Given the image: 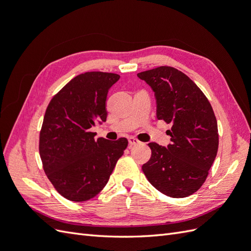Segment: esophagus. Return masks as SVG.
<instances>
[{"label":"esophagus","instance_id":"esophagus-1","mask_svg":"<svg viewBox=\"0 0 251 251\" xmlns=\"http://www.w3.org/2000/svg\"><path fill=\"white\" fill-rule=\"evenodd\" d=\"M128 143H130L131 146H136V144L139 143V140L135 137H128Z\"/></svg>","mask_w":251,"mask_h":251}]
</instances>
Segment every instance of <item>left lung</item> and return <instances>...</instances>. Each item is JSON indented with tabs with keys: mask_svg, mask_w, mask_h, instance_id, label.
Returning a JSON list of instances; mask_svg holds the SVG:
<instances>
[{
	"mask_svg": "<svg viewBox=\"0 0 251 251\" xmlns=\"http://www.w3.org/2000/svg\"><path fill=\"white\" fill-rule=\"evenodd\" d=\"M137 76L153 89L157 118L172 124L168 149L149 143L151 155L142 172L159 192L184 198L202 186L219 147L218 125L207 97L186 74L170 66Z\"/></svg>",
	"mask_w": 251,
	"mask_h": 251,
	"instance_id": "left-lung-1",
	"label": "left lung"
}]
</instances>
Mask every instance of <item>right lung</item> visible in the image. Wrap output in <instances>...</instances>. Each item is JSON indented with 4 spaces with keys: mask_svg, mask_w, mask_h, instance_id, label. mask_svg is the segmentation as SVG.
Instances as JSON below:
<instances>
[{
    "mask_svg": "<svg viewBox=\"0 0 251 251\" xmlns=\"http://www.w3.org/2000/svg\"><path fill=\"white\" fill-rule=\"evenodd\" d=\"M115 73L92 71L77 75L52 97L40 132L43 169L64 198L82 202L108 183L126 138L97 140L90 128L107 120L109 89L119 79Z\"/></svg>",
    "mask_w": 251,
    "mask_h": 251,
    "instance_id": "add662e5",
    "label": "right lung"
}]
</instances>
